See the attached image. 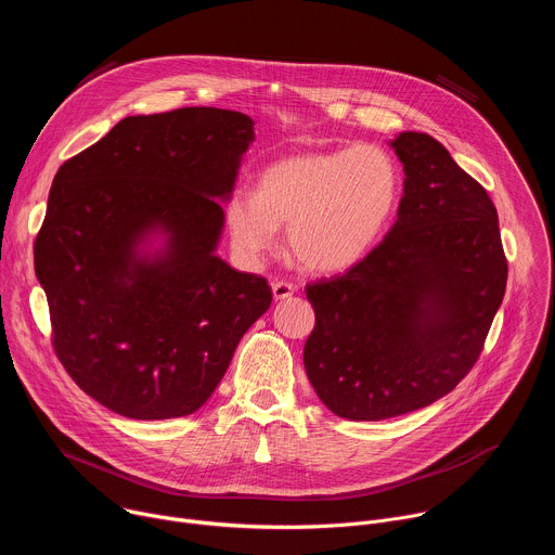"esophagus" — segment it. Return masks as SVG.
<instances>
[{"label":"esophagus","instance_id":"34e87169","mask_svg":"<svg viewBox=\"0 0 555 555\" xmlns=\"http://www.w3.org/2000/svg\"><path fill=\"white\" fill-rule=\"evenodd\" d=\"M296 294V285H292V283H287V281H276V283H272V296H274V300H285V298H289V296H294Z\"/></svg>","mask_w":555,"mask_h":555}]
</instances>
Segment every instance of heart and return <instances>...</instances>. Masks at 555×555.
Masks as SVG:
<instances>
[{
  "label": "heart",
  "mask_w": 555,
  "mask_h": 555,
  "mask_svg": "<svg viewBox=\"0 0 555 555\" xmlns=\"http://www.w3.org/2000/svg\"><path fill=\"white\" fill-rule=\"evenodd\" d=\"M402 197V171L377 144L300 151L279 157L257 180V195L236 191L225 204L232 248L257 261L287 225V253L313 274L358 266L384 236Z\"/></svg>",
  "instance_id": "1"
}]
</instances>
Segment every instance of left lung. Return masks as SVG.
I'll return each mask as SVG.
<instances>
[{"label": "left lung", "instance_id": "8db88e82", "mask_svg": "<svg viewBox=\"0 0 555 555\" xmlns=\"http://www.w3.org/2000/svg\"><path fill=\"white\" fill-rule=\"evenodd\" d=\"M398 221L336 279L305 287L307 377L338 417L379 422L448 395L479 360L507 285L488 191L428 133L402 131Z\"/></svg>", "mask_w": 555, "mask_h": 555}]
</instances>
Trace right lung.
I'll return each mask as SVG.
<instances>
[{"label":"right lung","instance_id":"right-lung-1","mask_svg":"<svg viewBox=\"0 0 555 555\" xmlns=\"http://www.w3.org/2000/svg\"><path fill=\"white\" fill-rule=\"evenodd\" d=\"M253 140L242 112L127 116L56 171L35 272L56 358L105 409L195 413L268 311V281L215 255Z\"/></svg>","mask_w":555,"mask_h":555}]
</instances>
